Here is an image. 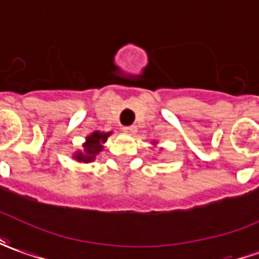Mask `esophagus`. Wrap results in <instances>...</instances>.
Returning a JSON list of instances; mask_svg holds the SVG:
<instances>
[{
	"label": "esophagus",
	"mask_w": 259,
	"mask_h": 259,
	"mask_svg": "<svg viewBox=\"0 0 259 259\" xmlns=\"http://www.w3.org/2000/svg\"><path fill=\"white\" fill-rule=\"evenodd\" d=\"M122 130L127 135H135L136 133V126H124Z\"/></svg>",
	"instance_id": "1"
}]
</instances>
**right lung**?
I'll use <instances>...</instances> for the list:
<instances>
[{"mask_svg":"<svg viewBox=\"0 0 259 259\" xmlns=\"http://www.w3.org/2000/svg\"><path fill=\"white\" fill-rule=\"evenodd\" d=\"M109 135H110V133H99V132H95L93 135H91V136L86 139V143L83 144V152L76 153L75 159L78 160V161H83V163L92 161V160L96 157V154H99V153L102 152V149H103L102 143L106 142V139Z\"/></svg>","mask_w":259,"mask_h":259,"instance_id":"add662e5","label":"right lung"}]
</instances>
